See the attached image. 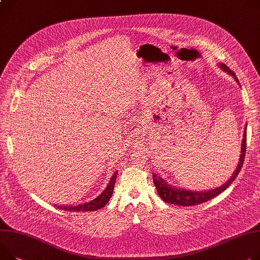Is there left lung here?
I'll return each instance as SVG.
<instances>
[{
    "instance_id": "8db88e82",
    "label": "left lung",
    "mask_w": 260,
    "mask_h": 260,
    "mask_svg": "<svg viewBox=\"0 0 260 260\" xmlns=\"http://www.w3.org/2000/svg\"><path fill=\"white\" fill-rule=\"evenodd\" d=\"M218 67L221 68L224 72H227L228 74H230L235 79V81L239 84L236 75L225 63H219ZM246 149H247V127L245 128V131H244V138L242 142V150H241V156H239V161L234 173L228 179L227 182H225L223 185L207 191H190V190H185L180 188H175L174 186L166 182L161 177H159L153 173V182L159 197H160L166 203L180 205V206H193V205L202 204L206 201H209V200L213 199L214 197L223 192L235 180V178L237 177L239 172H241L242 167L244 165Z\"/></svg>"
}]
</instances>
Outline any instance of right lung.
Segmentation results:
<instances>
[{"label": "right lung", "mask_w": 260, "mask_h": 260, "mask_svg": "<svg viewBox=\"0 0 260 260\" xmlns=\"http://www.w3.org/2000/svg\"><path fill=\"white\" fill-rule=\"evenodd\" d=\"M116 177H117V171L114 172L108 185L102 191V193L98 196L95 199L91 200V201H89V202H86L84 204H79V205H76V206H62V205H60V206L56 205V206L58 208L63 209V210L77 211V212L78 211H94V210L102 208L108 203V201H109L112 193H113V187H114V184H115Z\"/></svg>", "instance_id": "1"}]
</instances>
